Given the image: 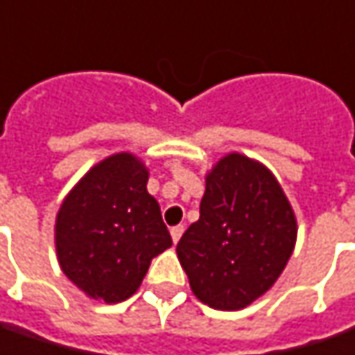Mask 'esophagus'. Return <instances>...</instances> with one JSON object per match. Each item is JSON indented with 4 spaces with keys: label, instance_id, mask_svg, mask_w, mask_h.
<instances>
[{
    "label": "esophagus",
    "instance_id": "esophagus-1",
    "mask_svg": "<svg viewBox=\"0 0 355 355\" xmlns=\"http://www.w3.org/2000/svg\"><path fill=\"white\" fill-rule=\"evenodd\" d=\"M182 232H184V227H182V225H178V227H173V229H171V238H173V242H175V244L180 240Z\"/></svg>",
    "mask_w": 355,
    "mask_h": 355
}]
</instances>
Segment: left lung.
<instances>
[{"label":"left lung","instance_id":"obj_1","mask_svg":"<svg viewBox=\"0 0 355 355\" xmlns=\"http://www.w3.org/2000/svg\"><path fill=\"white\" fill-rule=\"evenodd\" d=\"M296 236V215L275 175L232 152L205 175L200 219L182 234L177 255L196 298L236 311L277 282Z\"/></svg>","mask_w":355,"mask_h":355}]
</instances>
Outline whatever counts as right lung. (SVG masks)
I'll return each mask as SVG.
<instances>
[{
	"label": "right lung",
	"mask_w": 355,
	"mask_h": 355,
	"mask_svg": "<svg viewBox=\"0 0 355 355\" xmlns=\"http://www.w3.org/2000/svg\"><path fill=\"white\" fill-rule=\"evenodd\" d=\"M148 178L135 153H113L73 186L57 211V261L88 298H130L153 257L173 244Z\"/></svg>",
	"instance_id": "right-lung-1"
}]
</instances>
